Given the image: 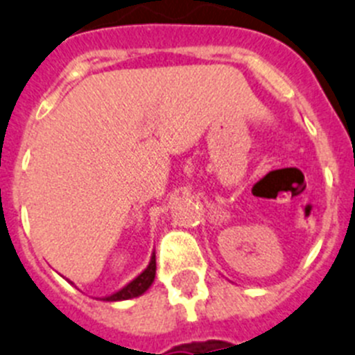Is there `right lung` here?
I'll return each instance as SVG.
<instances>
[{"label": "right lung", "instance_id": "obj_1", "mask_svg": "<svg viewBox=\"0 0 355 355\" xmlns=\"http://www.w3.org/2000/svg\"><path fill=\"white\" fill-rule=\"evenodd\" d=\"M154 278H155V254L152 252L148 266L145 268V270L141 271V273L138 275L135 280H131L128 286H124L121 291H117V293L112 294V296L103 297V301H124V300H131V297L141 296V294H144L145 291L152 286Z\"/></svg>", "mask_w": 355, "mask_h": 355}]
</instances>
